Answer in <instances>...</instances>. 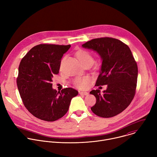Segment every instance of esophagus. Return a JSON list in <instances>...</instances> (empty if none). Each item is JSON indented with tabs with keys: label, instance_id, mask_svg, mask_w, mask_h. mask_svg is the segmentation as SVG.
<instances>
[{
	"label": "esophagus",
	"instance_id": "34e87169",
	"mask_svg": "<svg viewBox=\"0 0 157 157\" xmlns=\"http://www.w3.org/2000/svg\"><path fill=\"white\" fill-rule=\"evenodd\" d=\"M79 94L81 95H85V96H87L89 94V93L87 92H83V91H81V92H79Z\"/></svg>",
	"mask_w": 157,
	"mask_h": 157
}]
</instances>
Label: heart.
<instances>
[{
  "label": "heart",
  "mask_w": 157,
  "mask_h": 157,
  "mask_svg": "<svg viewBox=\"0 0 157 157\" xmlns=\"http://www.w3.org/2000/svg\"><path fill=\"white\" fill-rule=\"evenodd\" d=\"M76 56L78 59L84 64L86 63H91L92 64L94 63V58L93 56L88 52L85 50H81L77 52ZM73 84L78 88L84 89L88 87L89 84V78L87 76L77 77L73 81Z\"/></svg>",
  "instance_id": "b5f03b06"
}]
</instances>
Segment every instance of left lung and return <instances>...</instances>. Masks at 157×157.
<instances>
[{"mask_svg": "<svg viewBox=\"0 0 157 157\" xmlns=\"http://www.w3.org/2000/svg\"><path fill=\"white\" fill-rule=\"evenodd\" d=\"M84 48L96 52L102 59L96 86L107 85L90 92L96 98L91 109L98 116L109 118L124 110L136 94L138 68L129 47L119 40L103 37L93 39L82 44Z\"/></svg>", "mask_w": 157, "mask_h": 157, "instance_id": "8db88e82", "label": "left lung"}]
</instances>
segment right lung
<instances>
[{
    "label": "right lung",
    "instance_id": "1",
    "mask_svg": "<svg viewBox=\"0 0 157 157\" xmlns=\"http://www.w3.org/2000/svg\"><path fill=\"white\" fill-rule=\"evenodd\" d=\"M71 45L40 44L22 58L17 84L25 107L38 119L55 121L68 112L73 98L78 92L71 87L57 91L51 83L59 73L61 59Z\"/></svg>",
    "mask_w": 157,
    "mask_h": 157
}]
</instances>
